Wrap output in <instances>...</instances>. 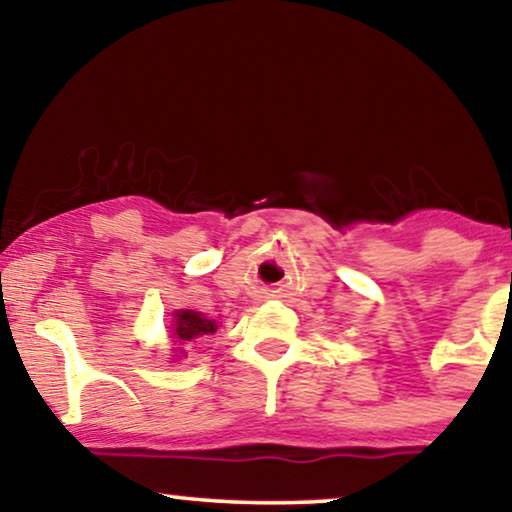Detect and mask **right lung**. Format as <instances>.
<instances>
[{"instance_id":"obj_1","label":"right lung","mask_w":512,"mask_h":512,"mask_svg":"<svg viewBox=\"0 0 512 512\" xmlns=\"http://www.w3.org/2000/svg\"><path fill=\"white\" fill-rule=\"evenodd\" d=\"M216 331V321L207 319L205 314L200 312H193V310H184V312H177L174 314V338L177 342H195L202 335H212Z\"/></svg>"}]
</instances>
